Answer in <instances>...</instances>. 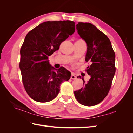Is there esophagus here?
Wrapping results in <instances>:
<instances>
[{
    "mask_svg": "<svg viewBox=\"0 0 133 133\" xmlns=\"http://www.w3.org/2000/svg\"><path fill=\"white\" fill-rule=\"evenodd\" d=\"M71 79H76V76H75V74L73 73V74L71 75Z\"/></svg>",
    "mask_w": 133,
    "mask_h": 133,
    "instance_id": "obj_1",
    "label": "esophagus"
}]
</instances>
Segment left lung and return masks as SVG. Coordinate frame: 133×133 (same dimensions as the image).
<instances>
[{"instance_id":"8db88e82","label":"left lung","mask_w":133,"mask_h":133,"mask_svg":"<svg viewBox=\"0 0 133 133\" xmlns=\"http://www.w3.org/2000/svg\"><path fill=\"white\" fill-rule=\"evenodd\" d=\"M78 33L85 41V61L91 63L86 70L91 78L84 87L74 91L78 102L85 106H94L102 102L108 95L115 73V54L109 39L89 23L79 22ZM77 78H81V76Z\"/></svg>"}]
</instances>
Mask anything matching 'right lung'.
<instances>
[{
    "mask_svg": "<svg viewBox=\"0 0 133 133\" xmlns=\"http://www.w3.org/2000/svg\"><path fill=\"white\" fill-rule=\"evenodd\" d=\"M75 24L70 21H48L26 34L21 49L19 68L23 85L35 101H51L58 95L60 84L70 79V72L63 66L55 69L49 63L48 57L74 33Z\"/></svg>",
    "mask_w": 133,
    "mask_h": 133,
    "instance_id": "1",
    "label": "right lung"
}]
</instances>
